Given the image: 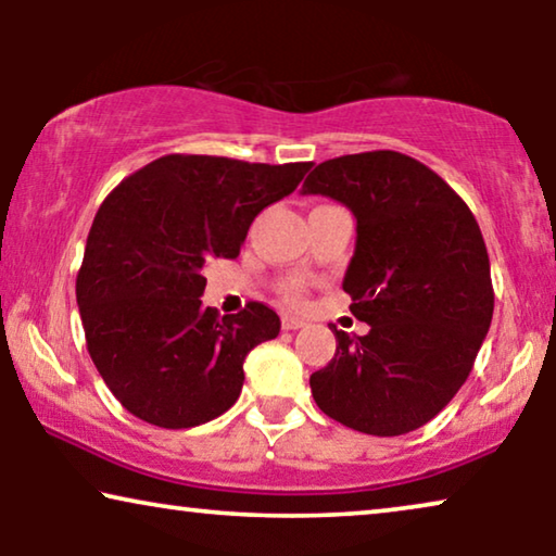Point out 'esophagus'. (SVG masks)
Listing matches in <instances>:
<instances>
[{
	"mask_svg": "<svg viewBox=\"0 0 556 556\" xmlns=\"http://www.w3.org/2000/svg\"><path fill=\"white\" fill-rule=\"evenodd\" d=\"M301 326H306V321H303V318H299V316H283V329L286 331H295V329H301Z\"/></svg>",
	"mask_w": 556,
	"mask_h": 556,
	"instance_id": "1",
	"label": "esophagus"
}]
</instances>
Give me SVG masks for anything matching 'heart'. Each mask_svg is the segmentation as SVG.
I'll return each instance as SVG.
<instances>
[{"mask_svg":"<svg viewBox=\"0 0 556 556\" xmlns=\"http://www.w3.org/2000/svg\"><path fill=\"white\" fill-rule=\"evenodd\" d=\"M283 293H286V299L291 301V303H301L303 301V288L299 283H288L283 288Z\"/></svg>","mask_w":556,"mask_h":556,"instance_id":"heart-1","label":"heart"}]
</instances>
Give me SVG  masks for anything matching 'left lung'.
<instances>
[{
	"mask_svg": "<svg viewBox=\"0 0 556 556\" xmlns=\"http://www.w3.org/2000/svg\"><path fill=\"white\" fill-rule=\"evenodd\" d=\"M301 192L352 210L344 291L369 324L364 337L331 326L337 354L311 375L316 405L367 435L422 428L466 382L491 326V263L473 212L400 151L329 159Z\"/></svg>",
	"mask_w": 556,
	"mask_h": 556,
	"instance_id": "1",
	"label": "left lung"
}]
</instances>
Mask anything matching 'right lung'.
<instances>
[{"label": "right lung", "mask_w": 556, "mask_h": 556, "mask_svg": "<svg viewBox=\"0 0 556 556\" xmlns=\"http://www.w3.org/2000/svg\"><path fill=\"white\" fill-rule=\"evenodd\" d=\"M308 169L169 154L105 197L75 295L90 359L128 413L181 430L238 402L242 362L278 337L280 318L257 301L232 316L204 308L202 270L212 257H238L253 219Z\"/></svg>", "instance_id": "obj_1"}]
</instances>
